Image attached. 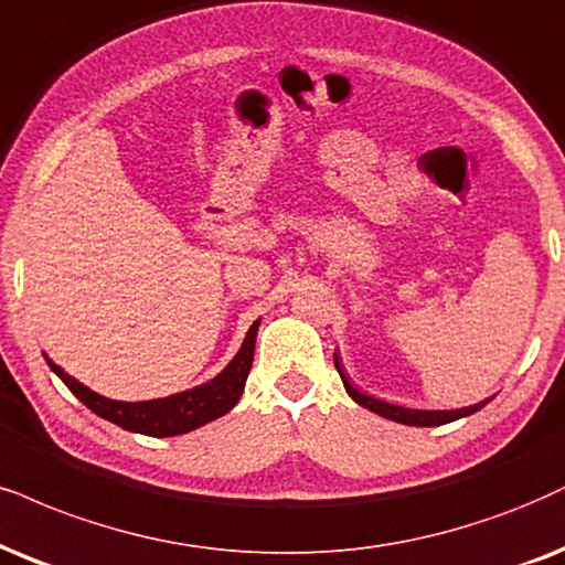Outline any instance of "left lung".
Masks as SVG:
<instances>
[{"label": "left lung", "mask_w": 565, "mask_h": 565, "mask_svg": "<svg viewBox=\"0 0 565 565\" xmlns=\"http://www.w3.org/2000/svg\"><path fill=\"white\" fill-rule=\"evenodd\" d=\"M335 366L340 372V380H343V385L348 390V395H351L353 401L359 403V406H364L369 411H374V414L385 416V419H393V422H401V424H411V427H440V424H448V422H456L461 419V416H469L475 414L484 406L487 401L477 403V406H469V408H458V411H419V408H406V406H395V403H385V401H377V398H369V395L359 393L356 387L351 385V382L345 380L343 369H340V361L335 356Z\"/></svg>", "instance_id": "8db88e82"}]
</instances>
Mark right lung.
<instances>
[{"label":"right lung","mask_w":565,"mask_h":565,"mask_svg":"<svg viewBox=\"0 0 565 565\" xmlns=\"http://www.w3.org/2000/svg\"><path fill=\"white\" fill-rule=\"evenodd\" d=\"M256 330L259 322L250 324L246 340H243L238 356L230 361L225 372L220 377H214L206 385L196 390H185V393L170 395V398H157V401H141V403H125V401H109L104 395L94 393L86 385H81L78 380H73L70 374L54 364L52 359L49 366L65 385L73 390V395L81 403L94 411L102 419L117 424V427L141 431V435L151 437H172V435H185V431L201 427V424L217 419V416L227 414L235 403L241 401L243 387H246V377L254 364V345H256Z\"/></svg>","instance_id":"obj_1"}]
</instances>
